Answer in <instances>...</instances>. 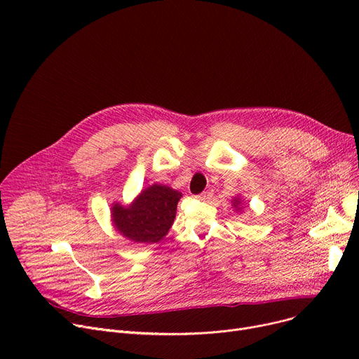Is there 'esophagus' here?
<instances>
[{"instance_id": "1", "label": "esophagus", "mask_w": 359, "mask_h": 359, "mask_svg": "<svg viewBox=\"0 0 359 359\" xmlns=\"http://www.w3.org/2000/svg\"><path fill=\"white\" fill-rule=\"evenodd\" d=\"M212 195H214V191L208 189V191H205V192H202V194L199 195V199H202V201H210V199L212 198Z\"/></svg>"}]
</instances>
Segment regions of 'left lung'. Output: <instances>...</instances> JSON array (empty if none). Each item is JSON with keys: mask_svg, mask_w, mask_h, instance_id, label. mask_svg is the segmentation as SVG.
<instances>
[{"mask_svg": "<svg viewBox=\"0 0 359 359\" xmlns=\"http://www.w3.org/2000/svg\"><path fill=\"white\" fill-rule=\"evenodd\" d=\"M231 205H233V208L236 210V211H238V212H241V210H243V199L240 198V196H234L233 198V201H231Z\"/></svg>", "mask_w": 359, "mask_h": 359, "instance_id": "1", "label": "left lung"}]
</instances>
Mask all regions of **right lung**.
I'll list each match as a JSON object with an SVG mask.
<instances>
[{"label": "right lung", "instance_id": "obj_1", "mask_svg": "<svg viewBox=\"0 0 359 359\" xmlns=\"http://www.w3.org/2000/svg\"><path fill=\"white\" fill-rule=\"evenodd\" d=\"M182 194L167 184L154 183L129 205L113 202L110 219L115 231L134 243H158L172 229Z\"/></svg>", "mask_w": 359, "mask_h": 359}]
</instances>
